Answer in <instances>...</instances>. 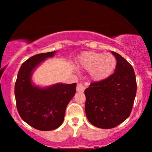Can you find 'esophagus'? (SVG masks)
<instances>
[{"mask_svg": "<svg viewBox=\"0 0 152 152\" xmlns=\"http://www.w3.org/2000/svg\"><path fill=\"white\" fill-rule=\"evenodd\" d=\"M85 90V87L82 84H78L77 86V91L78 92H84Z\"/></svg>", "mask_w": 152, "mask_h": 152, "instance_id": "esophagus-1", "label": "esophagus"}]
</instances>
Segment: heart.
<instances>
[{
    "label": "heart",
    "instance_id": "1",
    "mask_svg": "<svg viewBox=\"0 0 152 152\" xmlns=\"http://www.w3.org/2000/svg\"><path fill=\"white\" fill-rule=\"evenodd\" d=\"M116 66V59L111 54L85 52L78 59V66L91 70V76L95 81H101L111 75Z\"/></svg>",
    "mask_w": 152,
    "mask_h": 152
}]
</instances>
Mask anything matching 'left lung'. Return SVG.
I'll list each match as a JSON object with an SVG mask.
<instances>
[{"label":"left lung","mask_w":152,"mask_h":152,"mask_svg":"<svg viewBox=\"0 0 152 152\" xmlns=\"http://www.w3.org/2000/svg\"><path fill=\"white\" fill-rule=\"evenodd\" d=\"M115 72L105 80L92 82L84 91L88 121L101 129H111L124 122L132 112L137 84L134 68L115 52Z\"/></svg>","instance_id":"1"}]
</instances>
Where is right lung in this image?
I'll use <instances>...</instances> for the list:
<instances>
[{"instance_id":"1","label":"right lung","mask_w":152,"mask_h":152,"mask_svg":"<svg viewBox=\"0 0 152 152\" xmlns=\"http://www.w3.org/2000/svg\"><path fill=\"white\" fill-rule=\"evenodd\" d=\"M55 53L38 54L26 60L18 70L14 86L16 108L20 118L40 131L54 130L61 125L66 107L76 92V83H58L45 88L33 84V71Z\"/></svg>"}]
</instances>
